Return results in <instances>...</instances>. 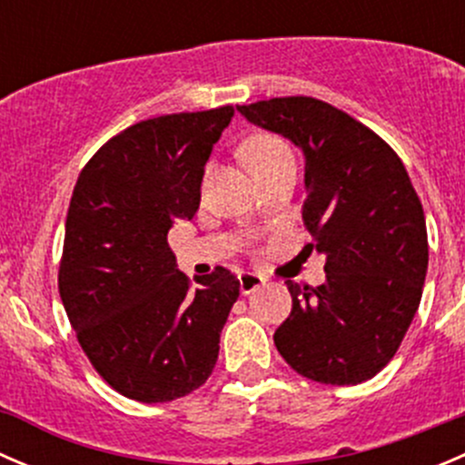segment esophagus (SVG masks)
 Returning a JSON list of instances; mask_svg holds the SVG:
<instances>
[{"mask_svg":"<svg viewBox=\"0 0 465 465\" xmlns=\"http://www.w3.org/2000/svg\"><path fill=\"white\" fill-rule=\"evenodd\" d=\"M241 292L242 294H252L254 292V290H259V288H262V285H265V276H261V274H256V272H242L241 274Z\"/></svg>","mask_w":465,"mask_h":465,"instance_id":"34e87169","label":"esophagus"}]
</instances>
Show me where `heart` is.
<instances>
[{"label":"heart","mask_w":465,"mask_h":465,"mask_svg":"<svg viewBox=\"0 0 465 465\" xmlns=\"http://www.w3.org/2000/svg\"><path fill=\"white\" fill-rule=\"evenodd\" d=\"M241 157L247 163V168L254 173V177L281 166V163L292 162L290 145L270 133H256L247 137L245 143L241 145Z\"/></svg>","instance_id":"obj_1"}]
</instances>
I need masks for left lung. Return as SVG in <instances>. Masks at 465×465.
<instances>
[{
	"label": "left lung",
	"instance_id": "1",
	"mask_svg": "<svg viewBox=\"0 0 465 465\" xmlns=\"http://www.w3.org/2000/svg\"><path fill=\"white\" fill-rule=\"evenodd\" d=\"M306 157V250L326 256V283L285 281L292 312L276 328L285 362L323 384H360L396 355L428 274L423 204L391 145L311 96L236 105Z\"/></svg>",
	"mask_w": 465,
	"mask_h": 465
}]
</instances>
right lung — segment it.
Returning a JSON list of instances; mask_svg holds the SVG:
<instances>
[{"instance_id":"1","label":"right lung","mask_w":465,"mask_h":465,"mask_svg":"<svg viewBox=\"0 0 465 465\" xmlns=\"http://www.w3.org/2000/svg\"><path fill=\"white\" fill-rule=\"evenodd\" d=\"M233 107L154 116L103 143L78 175L58 290L78 344L125 398L168 402L206 382L241 294L224 267L191 285L168 247L200 206L204 163Z\"/></svg>"}]
</instances>
